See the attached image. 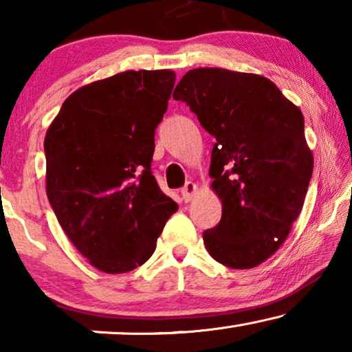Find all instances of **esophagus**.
<instances>
[{
  "instance_id": "obj_1",
  "label": "esophagus",
  "mask_w": 352,
  "mask_h": 352,
  "mask_svg": "<svg viewBox=\"0 0 352 352\" xmlns=\"http://www.w3.org/2000/svg\"><path fill=\"white\" fill-rule=\"evenodd\" d=\"M195 190H197V186L194 184V182L192 181L186 182V186L181 189V194H182V199H184V201H190L192 197H194V194H195Z\"/></svg>"
}]
</instances>
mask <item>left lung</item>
Instances as JSON below:
<instances>
[{"instance_id": "8db88e82", "label": "left lung", "mask_w": 352, "mask_h": 352, "mask_svg": "<svg viewBox=\"0 0 352 352\" xmlns=\"http://www.w3.org/2000/svg\"><path fill=\"white\" fill-rule=\"evenodd\" d=\"M173 99L216 138L210 176L223 216L204 232L206 250L228 267L258 266L285 242L312 177L301 110L271 80L226 69L189 70Z\"/></svg>"}]
</instances>
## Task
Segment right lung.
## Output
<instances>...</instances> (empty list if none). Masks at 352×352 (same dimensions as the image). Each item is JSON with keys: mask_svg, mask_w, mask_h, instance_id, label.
Instances as JSON below:
<instances>
[{"mask_svg": "<svg viewBox=\"0 0 352 352\" xmlns=\"http://www.w3.org/2000/svg\"><path fill=\"white\" fill-rule=\"evenodd\" d=\"M171 70H129L76 89L47 128L46 192L60 228L99 271L128 272L155 252L177 204L152 175Z\"/></svg>", "mask_w": 352, "mask_h": 352, "instance_id": "add662e5", "label": "right lung"}]
</instances>
